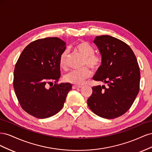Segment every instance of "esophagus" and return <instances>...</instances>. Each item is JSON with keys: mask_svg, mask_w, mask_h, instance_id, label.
Returning a JSON list of instances; mask_svg holds the SVG:
<instances>
[{"mask_svg": "<svg viewBox=\"0 0 152 152\" xmlns=\"http://www.w3.org/2000/svg\"><path fill=\"white\" fill-rule=\"evenodd\" d=\"M82 86H76V85H73L72 86V89H79L81 88Z\"/></svg>", "mask_w": 152, "mask_h": 152, "instance_id": "obj_1", "label": "esophagus"}]
</instances>
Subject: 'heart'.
<instances>
[{"mask_svg":"<svg viewBox=\"0 0 152 152\" xmlns=\"http://www.w3.org/2000/svg\"><path fill=\"white\" fill-rule=\"evenodd\" d=\"M74 50L84 58L83 66L87 65L93 70H96L102 63V58L99 55L94 54V49L92 45L86 41H81L74 46ZM68 59L67 50H64L59 58V66L62 68L66 67ZM92 72L88 67H84L80 70L69 72L64 77V80L75 85H81L85 80L91 77Z\"/></svg>","mask_w":152,"mask_h":152,"instance_id":"obj_1","label":"heart"}]
</instances>
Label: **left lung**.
Returning a JSON list of instances; mask_svg holds the SVG:
<instances>
[{
	"label": "left lung",
	"instance_id": "1",
	"mask_svg": "<svg viewBox=\"0 0 152 152\" xmlns=\"http://www.w3.org/2000/svg\"><path fill=\"white\" fill-rule=\"evenodd\" d=\"M94 43L102 63L93 77L108 86L92 87L87 99L89 108L104 118L120 117L129 109L139 93L140 70L134 53L123 41L110 35L96 37Z\"/></svg>",
	"mask_w": 152,
	"mask_h": 152
}]
</instances>
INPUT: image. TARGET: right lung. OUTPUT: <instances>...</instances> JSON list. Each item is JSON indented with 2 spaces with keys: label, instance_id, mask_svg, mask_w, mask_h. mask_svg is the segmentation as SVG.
<instances>
[{
  "label": "right lung",
  "instance_id": "add662e5",
  "mask_svg": "<svg viewBox=\"0 0 152 152\" xmlns=\"http://www.w3.org/2000/svg\"><path fill=\"white\" fill-rule=\"evenodd\" d=\"M65 49L66 43L58 37L36 40L23 49L16 63L13 87L16 97L21 108L36 118L58 113L72 90L70 83L57 84L61 75L59 58Z\"/></svg>",
  "mask_w": 152,
  "mask_h": 152
}]
</instances>
